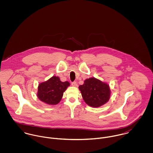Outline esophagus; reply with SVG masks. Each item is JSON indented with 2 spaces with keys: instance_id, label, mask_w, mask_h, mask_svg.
<instances>
[{
  "instance_id": "esophagus-1",
  "label": "esophagus",
  "mask_w": 153,
  "mask_h": 153,
  "mask_svg": "<svg viewBox=\"0 0 153 153\" xmlns=\"http://www.w3.org/2000/svg\"><path fill=\"white\" fill-rule=\"evenodd\" d=\"M72 85L73 87H77L78 84H77V83L76 82H72Z\"/></svg>"
}]
</instances>
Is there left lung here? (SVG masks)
<instances>
[{
  "label": "left lung",
  "mask_w": 153,
  "mask_h": 153,
  "mask_svg": "<svg viewBox=\"0 0 153 153\" xmlns=\"http://www.w3.org/2000/svg\"><path fill=\"white\" fill-rule=\"evenodd\" d=\"M79 89L84 101L90 107H101L107 102L110 98L109 85L95 78L85 79L84 84L79 86Z\"/></svg>",
  "instance_id": "1"
}]
</instances>
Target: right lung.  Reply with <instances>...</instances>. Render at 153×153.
Listing matches in <instances>:
<instances>
[{"mask_svg": "<svg viewBox=\"0 0 153 153\" xmlns=\"http://www.w3.org/2000/svg\"><path fill=\"white\" fill-rule=\"evenodd\" d=\"M69 85V82H61L58 76H53L39 85L37 96L47 104L56 105L61 100L64 91Z\"/></svg>", "mask_w": 153, "mask_h": 153, "instance_id": "right-lung-1", "label": "right lung"}]
</instances>
